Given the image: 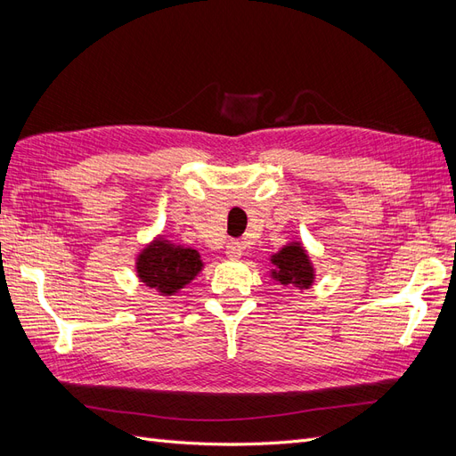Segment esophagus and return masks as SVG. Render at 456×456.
Instances as JSON below:
<instances>
[{"label": "esophagus", "mask_w": 456, "mask_h": 456, "mask_svg": "<svg viewBox=\"0 0 456 456\" xmlns=\"http://www.w3.org/2000/svg\"><path fill=\"white\" fill-rule=\"evenodd\" d=\"M241 253H243V245L240 241H233V240L228 241V245H226V256L228 258H240Z\"/></svg>", "instance_id": "esophagus-1"}]
</instances>
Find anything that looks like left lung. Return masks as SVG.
Segmentation results:
<instances>
[{"instance_id":"1","label":"left lung","mask_w":456,"mask_h":456,"mask_svg":"<svg viewBox=\"0 0 456 456\" xmlns=\"http://www.w3.org/2000/svg\"><path fill=\"white\" fill-rule=\"evenodd\" d=\"M272 265L275 266L272 270V278L281 285L308 289L314 281V268L300 243L285 245L278 255L272 256Z\"/></svg>"}]
</instances>
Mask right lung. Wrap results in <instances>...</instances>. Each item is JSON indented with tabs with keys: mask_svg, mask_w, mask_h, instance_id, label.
<instances>
[{
	"mask_svg": "<svg viewBox=\"0 0 456 456\" xmlns=\"http://www.w3.org/2000/svg\"><path fill=\"white\" fill-rule=\"evenodd\" d=\"M201 266L196 249H184L159 238L139 255L136 273L146 287L161 295H173L194 280Z\"/></svg>",
	"mask_w": 456,
	"mask_h": 456,
	"instance_id": "add662e5",
	"label": "right lung"
}]
</instances>
